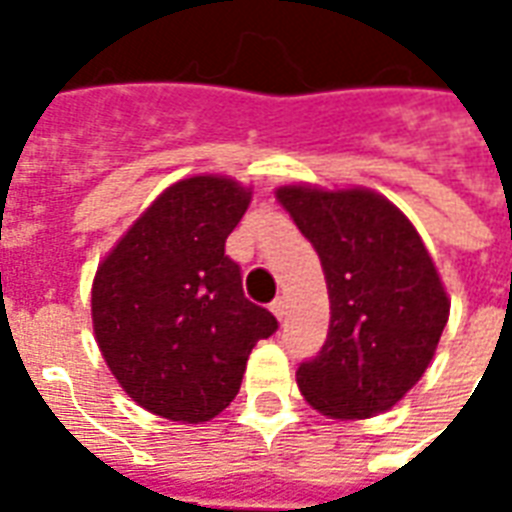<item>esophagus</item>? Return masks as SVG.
<instances>
[{"label":"esophagus","instance_id":"1","mask_svg":"<svg viewBox=\"0 0 512 512\" xmlns=\"http://www.w3.org/2000/svg\"><path fill=\"white\" fill-rule=\"evenodd\" d=\"M271 312H274V315H277L279 321H282V318H285V312H288V304H285V299H282V296H279V299L271 301Z\"/></svg>","mask_w":512,"mask_h":512}]
</instances>
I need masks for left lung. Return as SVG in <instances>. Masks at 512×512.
Masks as SVG:
<instances>
[{"mask_svg":"<svg viewBox=\"0 0 512 512\" xmlns=\"http://www.w3.org/2000/svg\"><path fill=\"white\" fill-rule=\"evenodd\" d=\"M277 200L321 257L332 301L326 343L299 365V389L326 417H376L436 354L450 318L436 266L381 194L282 186Z\"/></svg>","mask_w":512,"mask_h":512,"instance_id":"left-lung-1","label":"left lung"}]
</instances>
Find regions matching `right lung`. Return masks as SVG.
I'll use <instances>...</instances> for the list:
<instances>
[{
  "instance_id": "obj_1",
  "label": "right lung",
  "mask_w": 512,
  "mask_h": 512,
  "mask_svg": "<svg viewBox=\"0 0 512 512\" xmlns=\"http://www.w3.org/2000/svg\"><path fill=\"white\" fill-rule=\"evenodd\" d=\"M249 189L197 175L169 186L98 266V348L136 403L172 422H205L233 403L257 340L277 318L244 296L224 255Z\"/></svg>"
}]
</instances>
